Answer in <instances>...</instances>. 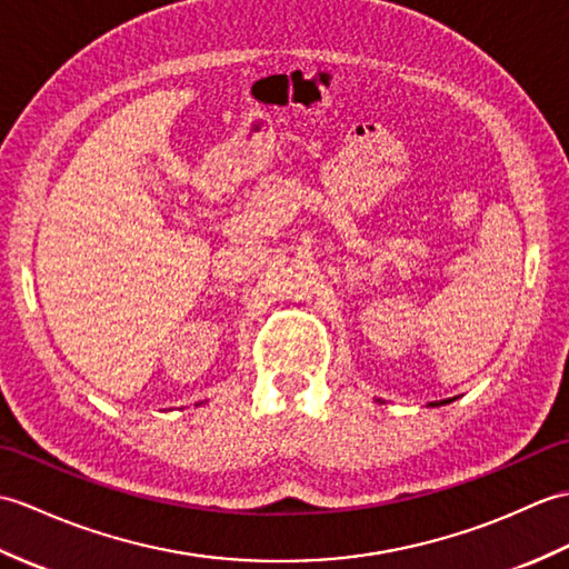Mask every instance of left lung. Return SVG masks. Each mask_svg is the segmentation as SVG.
Segmentation results:
<instances>
[{
    "mask_svg": "<svg viewBox=\"0 0 569 569\" xmlns=\"http://www.w3.org/2000/svg\"><path fill=\"white\" fill-rule=\"evenodd\" d=\"M452 399H443V401H433V403H428V407H443V403H450Z\"/></svg>",
    "mask_w": 569,
    "mask_h": 569,
    "instance_id": "left-lung-1",
    "label": "left lung"
}]
</instances>
